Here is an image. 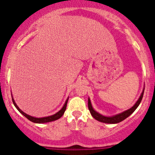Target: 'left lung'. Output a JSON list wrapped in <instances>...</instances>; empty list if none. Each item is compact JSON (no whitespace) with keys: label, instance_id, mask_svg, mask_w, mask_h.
<instances>
[{"label":"left lung","instance_id":"1","mask_svg":"<svg viewBox=\"0 0 155 155\" xmlns=\"http://www.w3.org/2000/svg\"><path fill=\"white\" fill-rule=\"evenodd\" d=\"M144 89H143L140 98H139L138 101L136 102V104H134L130 109H127V110L124 111V112H121V113L117 114V115H112V116H105V115H101V114H100L99 112H96V111L94 109V108L91 105V103L90 98L88 97V101H87V106H88L89 111H90L91 114L92 116L94 117V118L97 120L98 121H101V122H103V123H106V124H117V123H119L121 122V121H124V120L127 118V117H129L130 115L131 114H132L133 112L137 109V108L139 107V105H140V103H141L142 99H143V94H144Z\"/></svg>","mask_w":155,"mask_h":155}]
</instances>
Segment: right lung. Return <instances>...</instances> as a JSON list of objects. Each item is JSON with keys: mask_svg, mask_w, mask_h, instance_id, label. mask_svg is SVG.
<instances>
[{"mask_svg": "<svg viewBox=\"0 0 155 155\" xmlns=\"http://www.w3.org/2000/svg\"><path fill=\"white\" fill-rule=\"evenodd\" d=\"M68 99H69V97L68 98V99H67V101H65V104H64L63 107H62L61 109L60 110L58 111V112H56L55 114H54V115H50V116H47V117H43V118H36V117L31 116V115H28V114L25 113V112H23V111H21V109H20L19 108H18V106L16 105V104H15V101H14L13 97H12V103H13L14 106H15V108H16V109H18V112H19L21 114H22V115H24L25 117H26V118H27L28 120H30V121H32V122H34V123H37V124H43V123L51 122V121H55V120L59 119V118H60L61 117L62 115H64V113L65 110H66V107H67V104H68Z\"/></svg>", "mask_w": 155, "mask_h": 155, "instance_id": "right-lung-1", "label": "right lung"}]
</instances>
